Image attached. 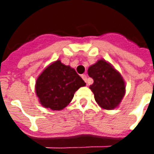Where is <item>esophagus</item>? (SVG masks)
Returning <instances> with one entry per match:
<instances>
[{
	"label": "esophagus",
	"mask_w": 154,
	"mask_h": 154,
	"mask_svg": "<svg viewBox=\"0 0 154 154\" xmlns=\"http://www.w3.org/2000/svg\"><path fill=\"white\" fill-rule=\"evenodd\" d=\"M82 79H83V80L87 83V75H86V74H83V75H82Z\"/></svg>",
	"instance_id": "34e87169"
}]
</instances>
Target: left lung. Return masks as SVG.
I'll return each instance as SVG.
<instances>
[{
  "instance_id": "1",
  "label": "left lung",
  "mask_w": 154,
  "mask_h": 154,
  "mask_svg": "<svg viewBox=\"0 0 154 154\" xmlns=\"http://www.w3.org/2000/svg\"><path fill=\"white\" fill-rule=\"evenodd\" d=\"M94 82L90 86L95 100L105 110H113L125 94V82L118 71L106 60L100 59L88 68Z\"/></svg>"
}]
</instances>
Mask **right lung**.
I'll return each instance as SVG.
<instances>
[{"label": "right lung", "mask_w": 154, "mask_h": 154, "mask_svg": "<svg viewBox=\"0 0 154 154\" xmlns=\"http://www.w3.org/2000/svg\"><path fill=\"white\" fill-rule=\"evenodd\" d=\"M84 86L85 82L73 68L57 60L38 76L35 92L43 106L52 110H61L72 101L74 93Z\"/></svg>", "instance_id": "1"}]
</instances>
